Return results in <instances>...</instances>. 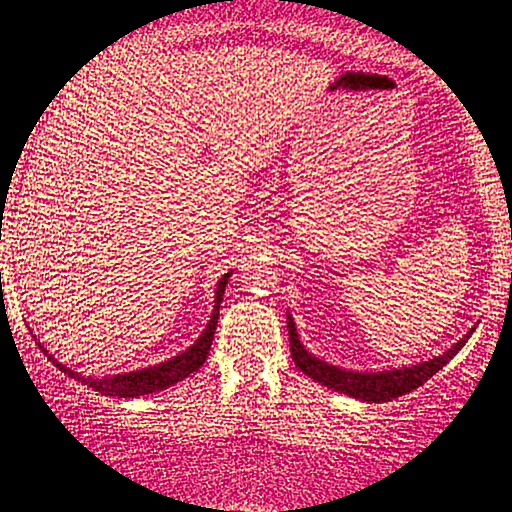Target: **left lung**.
Wrapping results in <instances>:
<instances>
[{
  "label": "left lung",
  "mask_w": 512,
  "mask_h": 512,
  "mask_svg": "<svg viewBox=\"0 0 512 512\" xmlns=\"http://www.w3.org/2000/svg\"><path fill=\"white\" fill-rule=\"evenodd\" d=\"M288 335H290V353L295 365L302 370L306 377H311L318 384H323L332 391L346 393L351 398L365 400V403H388V400L400 398V395L414 391L424 381L433 377L435 372L442 370L463 346H466L468 337L473 335V327H470L468 335H463L452 349H447L442 356H435L426 363L412 365V367H400V370H384V372H353L344 370V367L330 365L325 360L311 356L304 349V344L299 342L295 320L288 313Z\"/></svg>",
  "instance_id": "left-lung-1"
}]
</instances>
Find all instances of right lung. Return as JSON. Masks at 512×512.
I'll use <instances>...</instances> for the list:
<instances>
[{"mask_svg": "<svg viewBox=\"0 0 512 512\" xmlns=\"http://www.w3.org/2000/svg\"><path fill=\"white\" fill-rule=\"evenodd\" d=\"M229 276H231V271H229V274H224L220 278V283H217L213 316H210L206 330L201 332V337L196 339V342L189 346L187 351L177 353V356L166 360V363H159L154 367H142V370L126 372V374H114V377L95 379V377H81L79 372H74V370H70V367L60 365L58 360H53L51 353L46 351L42 344H39V349H42L46 356H49L51 363L60 367V370H63L67 377H72L74 381H81V384L91 386L93 391H98L102 395H109V398H138V395L163 391V388L177 384V381L189 377V374L196 372L203 363H206V358L210 353V344H213L217 318H220V304H222L224 288H227Z\"/></svg>", "mask_w": 512, "mask_h": 512, "instance_id": "obj_1", "label": "right lung"}]
</instances>
